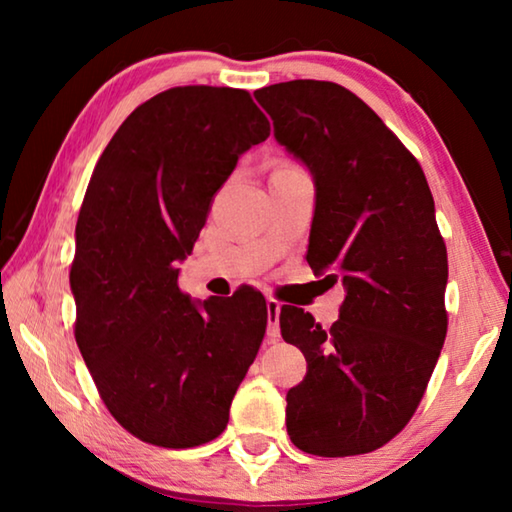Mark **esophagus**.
Listing matches in <instances>:
<instances>
[{
  "mask_svg": "<svg viewBox=\"0 0 512 512\" xmlns=\"http://www.w3.org/2000/svg\"><path fill=\"white\" fill-rule=\"evenodd\" d=\"M266 314H268V329H266L268 339L277 341V339H280V302L268 298L266 300Z\"/></svg>",
  "mask_w": 512,
  "mask_h": 512,
  "instance_id": "obj_1",
  "label": "esophagus"
}]
</instances>
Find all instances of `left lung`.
Wrapping results in <instances>:
<instances>
[{"mask_svg":"<svg viewBox=\"0 0 512 512\" xmlns=\"http://www.w3.org/2000/svg\"><path fill=\"white\" fill-rule=\"evenodd\" d=\"M273 135L314 178L307 262L343 282L339 320L282 307L307 359L287 393L291 443L316 456L386 445L418 409L447 334V248L418 160L357 94L329 81L255 92Z\"/></svg>","mask_w":512,"mask_h":512,"instance_id":"1","label":"left lung"}]
</instances>
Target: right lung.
Wrapping results in <instances>:
<instances>
[{"label": "right lung", "mask_w": 512, "mask_h": 512, "mask_svg": "<svg viewBox=\"0 0 512 512\" xmlns=\"http://www.w3.org/2000/svg\"><path fill=\"white\" fill-rule=\"evenodd\" d=\"M268 131L246 90L185 85L135 108L94 167L69 273L74 334L103 404L144 443L187 449L221 436L262 345V293L194 300L178 289V264Z\"/></svg>", "instance_id": "obj_1"}]
</instances>
